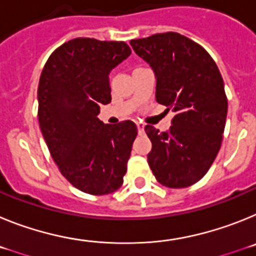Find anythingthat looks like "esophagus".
I'll return each instance as SVG.
<instances>
[{
	"label": "esophagus",
	"instance_id": "1",
	"mask_svg": "<svg viewBox=\"0 0 256 256\" xmlns=\"http://www.w3.org/2000/svg\"><path fill=\"white\" fill-rule=\"evenodd\" d=\"M137 128H138V132H140V133H142V132H144V123H141V122H138V123H137Z\"/></svg>",
	"mask_w": 256,
	"mask_h": 256
}]
</instances>
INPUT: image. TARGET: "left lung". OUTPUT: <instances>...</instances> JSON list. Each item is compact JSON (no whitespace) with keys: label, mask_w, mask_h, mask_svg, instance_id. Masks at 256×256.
I'll return each mask as SVG.
<instances>
[{"label":"left lung","mask_w":256,"mask_h":256,"mask_svg":"<svg viewBox=\"0 0 256 256\" xmlns=\"http://www.w3.org/2000/svg\"><path fill=\"white\" fill-rule=\"evenodd\" d=\"M156 76V101L176 112L166 132L144 126L148 162L158 182L183 188L204 177L220 148L228 101L216 61L204 47L176 32L130 40Z\"/></svg>","instance_id":"1"}]
</instances>
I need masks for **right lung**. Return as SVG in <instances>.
I'll use <instances>...</instances> for the list:
<instances>
[{
	"mask_svg": "<svg viewBox=\"0 0 256 256\" xmlns=\"http://www.w3.org/2000/svg\"><path fill=\"white\" fill-rule=\"evenodd\" d=\"M126 42L74 38L52 52L38 84V122L52 159L76 188L108 195L123 184L137 126L104 124L108 74L130 55Z\"/></svg>",
	"mask_w": 256,
	"mask_h": 256,
	"instance_id": "obj_1",
	"label": "right lung"
}]
</instances>
